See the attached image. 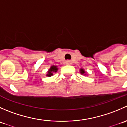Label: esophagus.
<instances>
[{
	"label": "esophagus",
	"mask_w": 127,
	"mask_h": 127,
	"mask_svg": "<svg viewBox=\"0 0 127 127\" xmlns=\"http://www.w3.org/2000/svg\"><path fill=\"white\" fill-rule=\"evenodd\" d=\"M66 63L67 64H71V61H70V60H67V61H66Z\"/></svg>",
	"instance_id": "34e87169"
}]
</instances>
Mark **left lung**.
Returning <instances> with one entry per match:
<instances>
[{"instance_id": "1", "label": "left lung", "mask_w": 127, "mask_h": 127, "mask_svg": "<svg viewBox=\"0 0 127 127\" xmlns=\"http://www.w3.org/2000/svg\"><path fill=\"white\" fill-rule=\"evenodd\" d=\"M80 71V73L82 74V75H87V72H85V70H84L83 68H80V71Z\"/></svg>"}]
</instances>
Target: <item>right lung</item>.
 Segmentation results:
<instances>
[{
  "label": "right lung",
  "mask_w": 127,
  "mask_h": 127,
  "mask_svg": "<svg viewBox=\"0 0 127 127\" xmlns=\"http://www.w3.org/2000/svg\"><path fill=\"white\" fill-rule=\"evenodd\" d=\"M58 66L53 65V66H51L50 68L49 69H48V71H47V74H46V75H47V77L52 76V75H53V73L56 72L58 71Z\"/></svg>",
  "instance_id": "1"
}]
</instances>
